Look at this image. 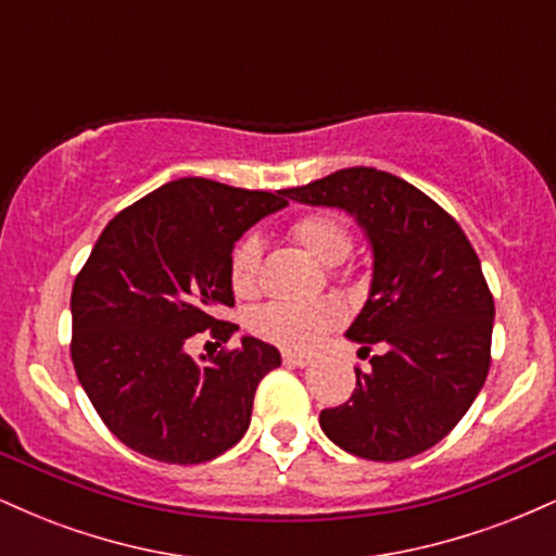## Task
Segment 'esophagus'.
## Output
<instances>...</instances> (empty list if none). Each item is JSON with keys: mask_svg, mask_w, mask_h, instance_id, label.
Segmentation results:
<instances>
[{"mask_svg": "<svg viewBox=\"0 0 556 556\" xmlns=\"http://www.w3.org/2000/svg\"><path fill=\"white\" fill-rule=\"evenodd\" d=\"M282 361L287 363V366L303 368V366H308L311 361H314V355H308V353H290V350H287V353H282Z\"/></svg>", "mask_w": 556, "mask_h": 556, "instance_id": "obj_1", "label": "esophagus"}]
</instances>
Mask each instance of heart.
<instances>
[{
	"instance_id": "heart-1",
	"label": "heart",
	"mask_w": 556,
	"mask_h": 556,
	"mask_svg": "<svg viewBox=\"0 0 556 556\" xmlns=\"http://www.w3.org/2000/svg\"><path fill=\"white\" fill-rule=\"evenodd\" d=\"M292 238H295L305 251L314 256L318 264L334 266L344 261L350 253L348 227L329 214H308L292 225ZM264 245L256 235H248L235 248L232 261H229V282L240 298H248L258 287V266ZM344 318L342 305L334 298L318 300H298V303H269L256 311L253 316V331L287 350H311L327 334L329 329L340 327Z\"/></svg>"
}]
</instances>
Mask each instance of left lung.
<instances>
[{"mask_svg":"<svg viewBox=\"0 0 556 556\" xmlns=\"http://www.w3.org/2000/svg\"><path fill=\"white\" fill-rule=\"evenodd\" d=\"M305 206L340 208L371 251V285L344 337L381 344L353 397L321 410V431L350 455L394 463L455 429L489 374L494 300L481 261L442 206L416 185L350 167L285 190Z\"/></svg>","mask_w":556,"mask_h":556,"instance_id":"left-lung-1","label":"left lung"}]
</instances>
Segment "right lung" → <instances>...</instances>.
<instances>
[{
	"instance_id": "right-lung-1",
	"label": "right lung",
	"mask_w": 556,
	"mask_h": 556,
	"mask_svg": "<svg viewBox=\"0 0 556 556\" xmlns=\"http://www.w3.org/2000/svg\"><path fill=\"white\" fill-rule=\"evenodd\" d=\"M285 206V190L182 177L114 216L96 240L73 285L70 353L96 413L125 446L195 465L248 431L253 394L282 363L279 350L245 334L198 363L185 342L206 329L227 342L240 329L216 318L235 305V242Z\"/></svg>"
}]
</instances>
